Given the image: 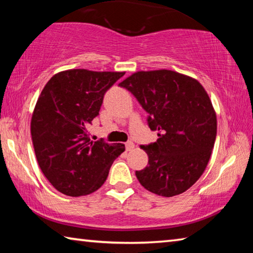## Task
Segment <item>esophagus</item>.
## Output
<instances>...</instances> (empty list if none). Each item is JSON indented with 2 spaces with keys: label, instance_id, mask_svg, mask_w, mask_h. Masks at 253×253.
I'll use <instances>...</instances> for the list:
<instances>
[{
  "label": "esophagus",
  "instance_id": "esophagus-1",
  "mask_svg": "<svg viewBox=\"0 0 253 253\" xmlns=\"http://www.w3.org/2000/svg\"><path fill=\"white\" fill-rule=\"evenodd\" d=\"M134 143H131V142H127L126 144H125V147H126V151L127 152H130V151H132V149H134Z\"/></svg>",
  "mask_w": 253,
  "mask_h": 253
}]
</instances>
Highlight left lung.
<instances>
[{"label":"left lung","instance_id":"1","mask_svg":"<svg viewBox=\"0 0 253 253\" xmlns=\"http://www.w3.org/2000/svg\"><path fill=\"white\" fill-rule=\"evenodd\" d=\"M148 114L158 131L155 143L142 145L148 165L136 170L152 193L175 196L188 190L207 168L216 137V115L198 80L170 70L138 71L119 84Z\"/></svg>","mask_w":253,"mask_h":253}]
</instances>
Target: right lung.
Returning <instances> with one entry per match:
<instances>
[{
    "label": "right lung",
    "mask_w": 253,
    "mask_h": 253,
    "mask_svg": "<svg viewBox=\"0 0 253 253\" xmlns=\"http://www.w3.org/2000/svg\"><path fill=\"white\" fill-rule=\"evenodd\" d=\"M124 72L72 69L59 72L41 91L31 119L37 161L52 186L68 196L97 191L125 145L92 142L88 126L106 91Z\"/></svg>",
    "instance_id": "obj_1"
}]
</instances>
